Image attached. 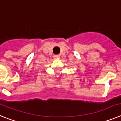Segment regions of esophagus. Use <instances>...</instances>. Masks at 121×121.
<instances>
[{"mask_svg":"<svg viewBox=\"0 0 121 121\" xmlns=\"http://www.w3.org/2000/svg\"><path fill=\"white\" fill-rule=\"evenodd\" d=\"M53 57H54L55 59H59L60 56L59 55H55L54 56H53Z\"/></svg>","mask_w":121,"mask_h":121,"instance_id":"esophagus-1","label":"esophagus"}]
</instances>
